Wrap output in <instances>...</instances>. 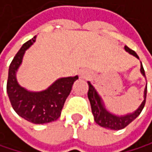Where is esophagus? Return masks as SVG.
<instances>
[{"mask_svg":"<svg viewBox=\"0 0 152 152\" xmlns=\"http://www.w3.org/2000/svg\"><path fill=\"white\" fill-rule=\"evenodd\" d=\"M80 75H81V77H87V74H83L82 73Z\"/></svg>","mask_w":152,"mask_h":152,"instance_id":"34e87169","label":"esophagus"}]
</instances>
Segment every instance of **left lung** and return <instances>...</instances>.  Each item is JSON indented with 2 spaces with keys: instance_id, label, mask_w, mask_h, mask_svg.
Returning <instances> with one entry per match:
<instances>
[{
  "instance_id": "left-lung-1",
  "label": "left lung",
  "mask_w": 152,
  "mask_h": 152,
  "mask_svg": "<svg viewBox=\"0 0 152 152\" xmlns=\"http://www.w3.org/2000/svg\"><path fill=\"white\" fill-rule=\"evenodd\" d=\"M126 51L130 54L134 55V57H136L138 59V56L136 54L134 50H132L131 48H129L127 45L124 47ZM141 73L143 74L144 77L145 75V71L144 68L142 66L141 63V68H140ZM89 84V91H88V98L90 100L91 103V112L93 114V117H94V121L95 122L98 124V125L107 128V129H111V130H121L125 128L127 125H129L133 121H134L136 118H137L141 111L143 110L144 107H145V103H146V97H147V87L145 88V91H144V101L142 102V104H140V107L136 109L134 113L132 114H128L126 116H116L114 114H111L109 112L104 108V105L102 102L101 97L99 96V94L97 93V91H95V89L93 88V86L88 82Z\"/></svg>"
}]
</instances>
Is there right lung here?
<instances>
[{"instance_id": "obj_1", "label": "right lung", "mask_w": 152, "mask_h": 152, "mask_svg": "<svg viewBox=\"0 0 152 152\" xmlns=\"http://www.w3.org/2000/svg\"><path fill=\"white\" fill-rule=\"evenodd\" d=\"M34 41L35 36L26 42L14 57L9 66L6 91L12 107L18 116L32 123L44 124L59 119L65 100L78 77L59 78L45 91L39 92L28 91L20 87L16 78V73L26 49Z\"/></svg>"}]
</instances>
